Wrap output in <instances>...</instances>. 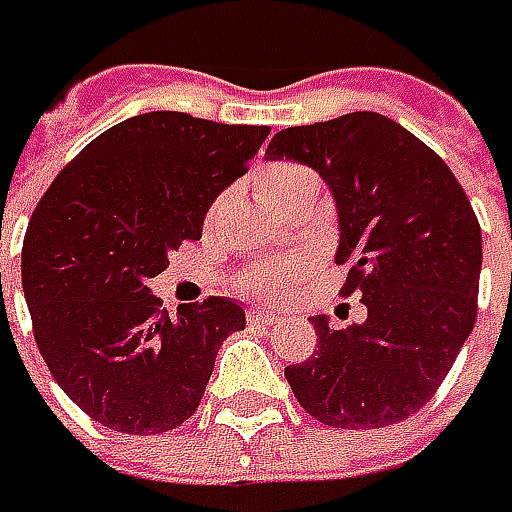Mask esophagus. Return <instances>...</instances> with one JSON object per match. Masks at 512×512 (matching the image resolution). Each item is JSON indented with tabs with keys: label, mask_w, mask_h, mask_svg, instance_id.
Instances as JSON below:
<instances>
[{
	"label": "esophagus",
	"mask_w": 512,
	"mask_h": 512,
	"mask_svg": "<svg viewBox=\"0 0 512 512\" xmlns=\"http://www.w3.org/2000/svg\"><path fill=\"white\" fill-rule=\"evenodd\" d=\"M280 318V313L271 307H252L249 310V321H255V324H280Z\"/></svg>",
	"instance_id": "obj_1"
}]
</instances>
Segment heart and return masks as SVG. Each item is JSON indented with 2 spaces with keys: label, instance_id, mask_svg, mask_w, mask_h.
Segmentation results:
<instances>
[{
  "label": "heart",
  "instance_id": "heart-1",
  "mask_svg": "<svg viewBox=\"0 0 512 512\" xmlns=\"http://www.w3.org/2000/svg\"><path fill=\"white\" fill-rule=\"evenodd\" d=\"M260 194L268 205L277 207L285 199H291L299 188L305 185H318L316 174L305 166L296 163H268L260 171ZM302 274L299 260H285V263H263L255 271H249L244 277V288L252 293H280Z\"/></svg>",
  "mask_w": 512,
  "mask_h": 512
}]
</instances>
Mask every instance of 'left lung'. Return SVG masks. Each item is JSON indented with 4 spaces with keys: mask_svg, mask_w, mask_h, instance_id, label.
I'll list each match as a JSON object with an SVG mask.
<instances>
[{
    "mask_svg": "<svg viewBox=\"0 0 512 512\" xmlns=\"http://www.w3.org/2000/svg\"><path fill=\"white\" fill-rule=\"evenodd\" d=\"M266 160H293L330 188L343 293H363L366 321L332 330L313 316L318 352L285 368L293 396L321 424L380 430L438 391L474 330L482 232L441 157L380 113L280 130Z\"/></svg>",
    "mask_w": 512,
    "mask_h": 512,
    "instance_id": "left-lung-1",
    "label": "left lung"
}]
</instances>
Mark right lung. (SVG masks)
I'll return each mask as SVG.
<instances>
[{"label":"right lung","instance_id":"obj_1","mask_svg":"<svg viewBox=\"0 0 512 512\" xmlns=\"http://www.w3.org/2000/svg\"><path fill=\"white\" fill-rule=\"evenodd\" d=\"M268 127L155 110L102 132L38 202L21 249L35 343L74 405L116 432L194 416L219 346L244 330L227 296L160 310L149 280L268 138Z\"/></svg>","mask_w":512,"mask_h":512}]
</instances>
